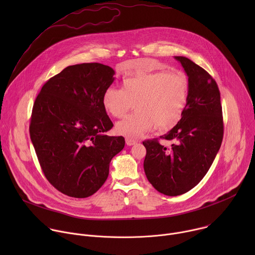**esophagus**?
<instances>
[{
    "label": "esophagus",
    "mask_w": 255,
    "mask_h": 255,
    "mask_svg": "<svg viewBox=\"0 0 255 255\" xmlns=\"http://www.w3.org/2000/svg\"><path fill=\"white\" fill-rule=\"evenodd\" d=\"M126 144L128 145V146H132V145H134L135 143H137V140L136 139H132V138H126Z\"/></svg>",
    "instance_id": "34e87169"
}]
</instances>
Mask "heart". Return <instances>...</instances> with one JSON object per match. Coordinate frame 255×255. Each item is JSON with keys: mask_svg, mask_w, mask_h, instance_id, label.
Segmentation results:
<instances>
[{"mask_svg": "<svg viewBox=\"0 0 255 255\" xmlns=\"http://www.w3.org/2000/svg\"><path fill=\"white\" fill-rule=\"evenodd\" d=\"M189 90L184 72L138 69L123 79L122 90L108 88L102 103L115 118L123 117L135 104L137 111L116 125L118 134L134 139L155 126L167 130L176 125L184 114Z\"/></svg>", "mask_w": 255, "mask_h": 255, "instance_id": "b5f03b06", "label": "heart"}]
</instances>
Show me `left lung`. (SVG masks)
<instances>
[{"label": "left lung", "instance_id": "obj_1", "mask_svg": "<svg viewBox=\"0 0 255 255\" xmlns=\"http://www.w3.org/2000/svg\"><path fill=\"white\" fill-rule=\"evenodd\" d=\"M189 78V98L181 119L166 134L169 148L145 140L144 171L159 193L174 197L195 188L211 167L223 140L220 91L208 72L185 56H174Z\"/></svg>", "mask_w": 255, "mask_h": 255}]
</instances>
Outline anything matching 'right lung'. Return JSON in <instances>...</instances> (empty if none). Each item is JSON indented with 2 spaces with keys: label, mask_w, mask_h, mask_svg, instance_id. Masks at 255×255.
I'll list each match as a JSON object with an SVG mask.
<instances>
[{
  "label": "right lung",
  "mask_w": 255,
  "mask_h": 255,
  "mask_svg": "<svg viewBox=\"0 0 255 255\" xmlns=\"http://www.w3.org/2000/svg\"><path fill=\"white\" fill-rule=\"evenodd\" d=\"M114 75L98 62L69 65L44 84L33 105L29 131L35 152L45 177L66 196L94 195L124 148V137L103 134L113 127L102 98Z\"/></svg>",
  "instance_id": "right-lung-1"
}]
</instances>
